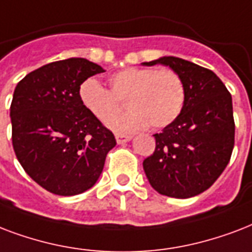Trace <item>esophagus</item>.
Here are the masks:
<instances>
[{
	"label": "esophagus",
	"mask_w": 252,
	"mask_h": 252,
	"mask_svg": "<svg viewBox=\"0 0 252 252\" xmlns=\"http://www.w3.org/2000/svg\"><path fill=\"white\" fill-rule=\"evenodd\" d=\"M116 139H117V143L122 144V143H126V142H128V140L131 139V135H125V134H116Z\"/></svg>",
	"instance_id": "1"
}]
</instances>
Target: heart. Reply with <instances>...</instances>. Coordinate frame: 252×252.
Returning <instances> with one entry per match:
<instances>
[{
  "instance_id": "1",
  "label": "heart",
  "mask_w": 252,
  "mask_h": 252,
  "mask_svg": "<svg viewBox=\"0 0 252 252\" xmlns=\"http://www.w3.org/2000/svg\"><path fill=\"white\" fill-rule=\"evenodd\" d=\"M110 91L94 79L85 80L80 87V99L99 121H108L123 107L126 100L130 110L109 121L116 131H135L150 125L153 128L168 126L184 108V80L176 71L163 68L130 67L109 77Z\"/></svg>"
}]
</instances>
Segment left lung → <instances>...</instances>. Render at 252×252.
I'll list each match as a JSON object with an SVG mask.
<instances>
[{"mask_svg": "<svg viewBox=\"0 0 252 252\" xmlns=\"http://www.w3.org/2000/svg\"><path fill=\"white\" fill-rule=\"evenodd\" d=\"M143 64L168 65L183 77L187 91L180 116L154 135L155 151L143 160L146 176L160 194L197 196L214 184L231 158V94L213 71L188 60L164 56Z\"/></svg>", "mask_w": 252, "mask_h": 252, "instance_id": "obj_1", "label": "left lung"}]
</instances>
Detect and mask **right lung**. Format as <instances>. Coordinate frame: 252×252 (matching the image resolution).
Wrapping results in <instances>:
<instances>
[{
  "instance_id": "add662e5",
  "label": "right lung",
  "mask_w": 252,
  "mask_h": 252,
  "mask_svg": "<svg viewBox=\"0 0 252 252\" xmlns=\"http://www.w3.org/2000/svg\"><path fill=\"white\" fill-rule=\"evenodd\" d=\"M104 68L84 58L46 64L15 87L10 105L15 157L29 176L59 196L92 188L116 138L81 102L80 85Z\"/></svg>"
}]
</instances>
